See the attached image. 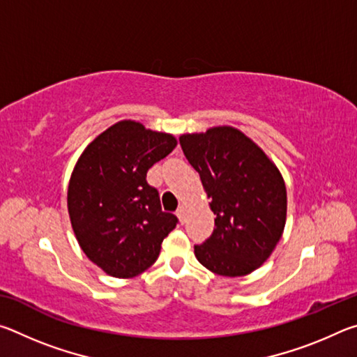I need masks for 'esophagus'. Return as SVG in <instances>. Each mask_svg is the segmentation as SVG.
<instances>
[{"instance_id": "esophagus-1", "label": "esophagus", "mask_w": 357, "mask_h": 357, "mask_svg": "<svg viewBox=\"0 0 357 357\" xmlns=\"http://www.w3.org/2000/svg\"><path fill=\"white\" fill-rule=\"evenodd\" d=\"M176 214H178V217H179V220L184 223V222H185V206H184V204H181V206L178 208Z\"/></svg>"}]
</instances>
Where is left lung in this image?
Instances as JSON below:
<instances>
[{
  "label": "left lung",
  "instance_id": "1",
  "mask_svg": "<svg viewBox=\"0 0 357 357\" xmlns=\"http://www.w3.org/2000/svg\"><path fill=\"white\" fill-rule=\"evenodd\" d=\"M189 164L211 198L215 228L195 257L211 273L239 277L275 249L287 220V187L269 157L243 132L219 126L179 137Z\"/></svg>",
  "mask_w": 357,
  "mask_h": 357
}]
</instances>
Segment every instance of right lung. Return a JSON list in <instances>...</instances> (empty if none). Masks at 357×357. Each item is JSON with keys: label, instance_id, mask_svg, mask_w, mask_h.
<instances>
[{"label": "right lung", "instance_id": "obj_1", "mask_svg": "<svg viewBox=\"0 0 357 357\" xmlns=\"http://www.w3.org/2000/svg\"><path fill=\"white\" fill-rule=\"evenodd\" d=\"M176 146V138L119 121L88 144L68 189V209L82 250L108 275L146 271L178 217L164 213L146 173Z\"/></svg>", "mask_w": 357, "mask_h": 357}]
</instances>
